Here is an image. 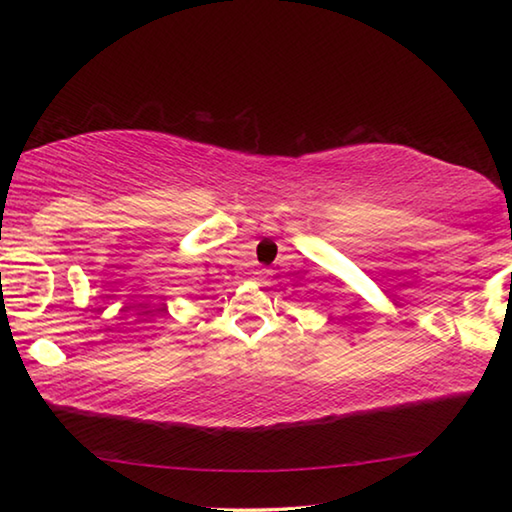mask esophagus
<instances>
[{
    "instance_id": "34e87169",
    "label": "esophagus",
    "mask_w": 512,
    "mask_h": 512,
    "mask_svg": "<svg viewBox=\"0 0 512 512\" xmlns=\"http://www.w3.org/2000/svg\"><path fill=\"white\" fill-rule=\"evenodd\" d=\"M271 277H273L271 268H257V271H253V280L259 284H266Z\"/></svg>"
}]
</instances>
